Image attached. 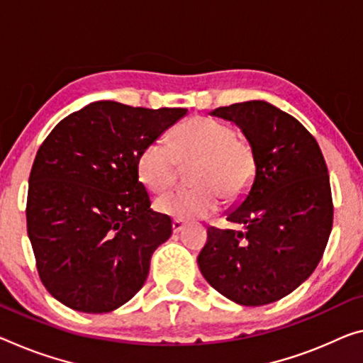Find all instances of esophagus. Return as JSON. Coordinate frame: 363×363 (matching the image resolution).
Returning a JSON list of instances; mask_svg holds the SVG:
<instances>
[{
  "mask_svg": "<svg viewBox=\"0 0 363 363\" xmlns=\"http://www.w3.org/2000/svg\"><path fill=\"white\" fill-rule=\"evenodd\" d=\"M183 227H185V224H183V222L182 220H174V222H172V228H174V232L175 233H178V232H182L183 230Z\"/></svg>",
  "mask_w": 363,
  "mask_h": 363,
  "instance_id": "obj_1",
  "label": "esophagus"
}]
</instances>
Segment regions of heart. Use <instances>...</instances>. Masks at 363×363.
<instances>
[{"instance_id": "b5f03b06", "label": "heart", "mask_w": 363, "mask_h": 363, "mask_svg": "<svg viewBox=\"0 0 363 363\" xmlns=\"http://www.w3.org/2000/svg\"><path fill=\"white\" fill-rule=\"evenodd\" d=\"M196 162L193 189H175L155 199L157 213L177 220L201 219L219 209L222 194L237 199L248 191L256 172L255 150L224 121L196 116L177 126L169 144L154 141L138 157V177L149 191L174 183L178 164Z\"/></svg>"}]
</instances>
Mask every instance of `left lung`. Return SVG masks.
<instances>
[{
	"label": "left lung",
	"mask_w": 363,
	"mask_h": 363,
	"mask_svg": "<svg viewBox=\"0 0 363 363\" xmlns=\"http://www.w3.org/2000/svg\"><path fill=\"white\" fill-rule=\"evenodd\" d=\"M211 115L242 130L255 150L256 172L237 208L225 213L243 230L209 227L199 271L232 302L272 303L311 276L326 248L333 199L325 157L298 120L264 100Z\"/></svg>",
	"instance_id": "left-lung-1"
}]
</instances>
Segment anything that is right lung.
Instances as JSON below:
<instances>
[{
	"mask_svg": "<svg viewBox=\"0 0 363 363\" xmlns=\"http://www.w3.org/2000/svg\"><path fill=\"white\" fill-rule=\"evenodd\" d=\"M186 113L99 100L43 141L29 177L27 235L38 276L58 302L108 313L144 286L172 220L150 209L138 157Z\"/></svg>",
	"mask_w": 363,
	"mask_h": 363,
	"instance_id": "1",
	"label": "right lung"
}]
</instances>
